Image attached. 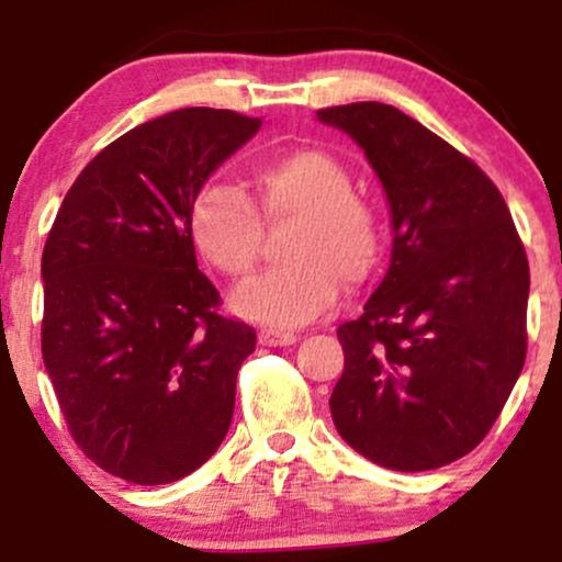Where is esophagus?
<instances>
[{
  "instance_id": "esophagus-1",
  "label": "esophagus",
  "mask_w": 562,
  "mask_h": 562,
  "mask_svg": "<svg viewBox=\"0 0 562 562\" xmlns=\"http://www.w3.org/2000/svg\"><path fill=\"white\" fill-rule=\"evenodd\" d=\"M261 346H290L295 344L293 330H282V327H267V330L259 333Z\"/></svg>"
}]
</instances>
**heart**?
<instances>
[{
	"instance_id": "1",
	"label": "heart",
	"mask_w": 562,
	"mask_h": 562,
	"mask_svg": "<svg viewBox=\"0 0 562 562\" xmlns=\"http://www.w3.org/2000/svg\"><path fill=\"white\" fill-rule=\"evenodd\" d=\"M263 222L293 224L290 263L237 290L232 306L269 325H303L362 285L383 256V224L370 200L353 192L351 173L325 150H293L254 171V200L240 187L211 182L190 209V235L203 259L232 280L259 267Z\"/></svg>"
}]
</instances>
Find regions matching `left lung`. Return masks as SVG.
Wrapping results in <instances>:
<instances>
[{"label": "left lung", "instance_id": "obj_1", "mask_svg": "<svg viewBox=\"0 0 562 562\" xmlns=\"http://www.w3.org/2000/svg\"><path fill=\"white\" fill-rule=\"evenodd\" d=\"M317 119L357 139L393 224L389 274L338 327L333 423L383 468L449 465L486 438L524 370L526 248L492 179L398 108L351 102Z\"/></svg>", "mask_w": 562, "mask_h": 562}]
</instances>
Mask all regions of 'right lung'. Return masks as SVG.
<instances>
[{"label":"right lung","mask_w":562,"mask_h":562,"mask_svg":"<svg viewBox=\"0 0 562 562\" xmlns=\"http://www.w3.org/2000/svg\"><path fill=\"white\" fill-rule=\"evenodd\" d=\"M261 121L184 108L89 160L42 254V357L70 436L94 465L158 486L227 436L256 330L218 312L190 209Z\"/></svg>","instance_id":"add662e5"}]
</instances>
